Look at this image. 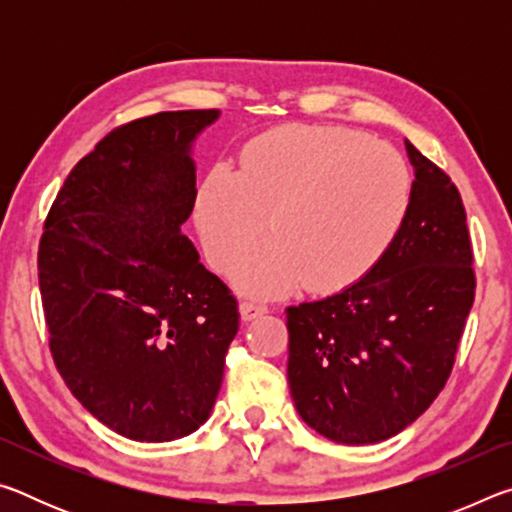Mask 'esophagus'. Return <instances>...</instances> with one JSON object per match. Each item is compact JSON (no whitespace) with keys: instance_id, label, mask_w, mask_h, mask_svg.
<instances>
[{"instance_id":"esophagus-1","label":"esophagus","mask_w":512,"mask_h":512,"mask_svg":"<svg viewBox=\"0 0 512 512\" xmlns=\"http://www.w3.org/2000/svg\"><path fill=\"white\" fill-rule=\"evenodd\" d=\"M268 311L266 305H257V302H241L239 305V314H241V320H255L259 316H264Z\"/></svg>"}]
</instances>
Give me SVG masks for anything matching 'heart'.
<instances>
[{"mask_svg":"<svg viewBox=\"0 0 512 512\" xmlns=\"http://www.w3.org/2000/svg\"><path fill=\"white\" fill-rule=\"evenodd\" d=\"M409 167L393 146L341 126H282L255 137L241 169L214 164L196 196V225L216 268L263 234L232 282L273 298L305 282L336 293L363 280L391 250L411 210Z\"/></svg>","mask_w":512,"mask_h":512,"instance_id":"b5f03b06","label":"heart"}]
</instances>
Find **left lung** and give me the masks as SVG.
Listing matches in <instances>:
<instances>
[{
  "instance_id": "obj_1",
  "label": "left lung",
  "mask_w": 512,
  "mask_h": 512,
  "mask_svg": "<svg viewBox=\"0 0 512 512\" xmlns=\"http://www.w3.org/2000/svg\"><path fill=\"white\" fill-rule=\"evenodd\" d=\"M406 153L411 210L391 250L336 296L287 307L291 397L300 418L334 443H381L429 409L474 302L461 194L411 142Z\"/></svg>"
}]
</instances>
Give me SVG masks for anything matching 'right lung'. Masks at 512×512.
Instances as JSON below:
<instances>
[{
    "instance_id": "obj_1",
    "label": "right lung",
    "mask_w": 512,
    "mask_h": 512,
    "mask_svg": "<svg viewBox=\"0 0 512 512\" xmlns=\"http://www.w3.org/2000/svg\"><path fill=\"white\" fill-rule=\"evenodd\" d=\"M219 110L128 121L76 162L38 250L60 377L119 436L167 443L210 418L237 300L183 235L196 201L192 142Z\"/></svg>"
}]
</instances>
